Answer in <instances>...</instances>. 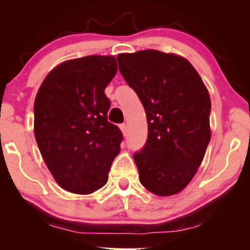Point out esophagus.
<instances>
[{
    "label": "esophagus",
    "instance_id": "esophagus-1",
    "mask_svg": "<svg viewBox=\"0 0 250 250\" xmlns=\"http://www.w3.org/2000/svg\"><path fill=\"white\" fill-rule=\"evenodd\" d=\"M121 129H122L123 134H124V135L127 134V125H126V124H122V125H121Z\"/></svg>",
    "mask_w": 250,
    "mask_h": 250
}]
</instances>
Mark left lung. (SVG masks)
I'll return each mask as SVG.
<instances>
[{
	"label": "left lung",
	"mask_w": 250,
	"mask_h": 250,
	"mask_svg": "<svg viewBox=\"0 0 250 250\" xmlns=\"http://www.w3.org/2000/svg\"><path fill=\"white\" fill-rule=\"evenodd\" d=\"M119 71L146 110L148 139L133 155L140 182L160 197L182 191L210 141V98L186 58L157 50L121 53Z\"/></svg>",
	"instance_id": "1"
}]
</instances>
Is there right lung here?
<instances>
[{
	"mask_svg": "<svg viewBox=\"0 0 250 250\" xmlns=\"http://www.w3.org/2000/svg\"><path fill=\"white\" fill-rule=\"evenodd\" d=\"M117 73L112 56L64 61L50 71L34 104V134L62 189L78 194L104 186L123 134L108 122L104 88Z\"/></svg>",
	"mask_w": 250,
	"mask_h": 250,
	"instance_id": "right-lung-1",
	"label": "right lung"
}]
</instances>
